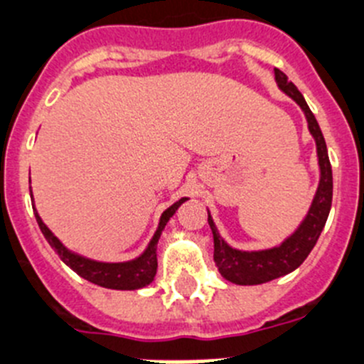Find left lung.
Returning a JSON list of instances; mask_svg holds the SVG:
<instances>
[{
  "label": "left lung",
  "mask_w": 364,
  "mask_h": 364,
  "mask_svg": "<svg viewBox=\"0 0 364 364\" xmlns=\"http://www.w3.org/2000/svg\"><path fill=\"white\" fill-rule=\"evenodd\" d=\"M274 75L279 88L289 97L294 99L305 112L309 129H311L312 136L316 139L321 180H319L318 191H316L314 202H312L311 211H309L306 218L303 220L298 231L291 238H287L279 247L256 252L236 251V249L229 247L228 243L223 242L222 236L216 231L211 215L208 213L209 228H211L213 240H215V263L218 267L220 274L228 282L236 283V285H259V283L271 282V279L285 276L294 271V269H298L314 249L316 242H318L319 235L325 228L326 218H328L330 205H332V168H330L325 139H323L318 121H316L314 113L311 112L309 105L303 99L301 92L289 81L285 73L282 70L274 68Z\"/></svg>",
  "instance_id": "1"
}]
</instances>
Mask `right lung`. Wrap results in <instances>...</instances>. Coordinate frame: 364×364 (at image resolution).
I'll return each mask as SVG.
<instances>
[{"mask_svg": "<svg viewBox=\"0 0 364 364\" xmlns=\"http://www.w3.org/2000/svg\"><path fill=\"white\" fill-rule=\"evenodd\" d=\"M188 198H180L178 202L171 205V208L166 209L160 216L159 229H156L155 236L149 242L148 249L144 251V255L139 256L133 262L126 263H101L93 262V259L82 258L79 255H73L68 249L59 242L55 236L52 235L48 228H46L43 220L39 218V215L36 213V220H38V225L41 229V232L45 235L46 242L50 243V247L58 252L59 258L66 263V265L72 269V271L77 272L81 278L88 279V282L95 283L99 287H106V289H115V291H135V289H141V287L149 285L153 282L156 274V243H159L160 235H162V229L166 228L168 220L171 218L173 213L178 209V205L182 202H186Z\"/></svg>", "mask_w": 364, "mask_h": 364, "instance_id": "add662e5", "label": "right lung"}]
</instances>
